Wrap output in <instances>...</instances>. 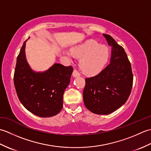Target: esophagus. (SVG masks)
Returning <instances> with one entry per match:
<instances>
[{
  "mask_svg": "<svg viewBox=\"0 0 151 151\" xmlns=\"http://www.w3.org/2000/svg\"><path fill=\"white\" fill-rule=\"evenodd\" d=\"M73 77H78V76H81V74H80L76 69H75L73 72Z\"/></svg>",
  "mask_w": 151,
  "mask_h": 151,
  "instance_id": "esophagus-1",
  "label": "esophagus"
}]
</instances>
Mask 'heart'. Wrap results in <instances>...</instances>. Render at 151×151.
Listing matches in <instances>:
<instances>
[{
    "label": "heart",
    "instance_id": "b5f03b06",
    "mask_svg": "<svg viewBox=\"0 0 151 151\" xmlns=\"http://www.w3.org/2000/svg\"><path fill=\"white\" fill-rule=\"evenodd\" d=\"M64 54L69 60H72L74 56L81 58L79 66L82 71L86 75H93L104 69L110 52L108 47L90 40L75 47L72 50H65Z\"/></svg>",
    "mask_w": 151,
    "mask_h": 151
}]
</instances>
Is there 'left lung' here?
<instances>
[{"instance_id": "1", "label": "left lung", "mask_w": 151, "mask_h": 151, "mask_svg": "<svg viewBox=\"0 0 151 151\" xmlns=\"http://www.w3.org/2000/svg\"><path fill=\"white\" fill-rule=\"evenodd\" d=\"M111 47L110 63L97 75L86 78L85 106L92 113L110 114L122 106L132 88L131 65L124 49L110 35L103 34Z\"/></svg>"}]
</instances>
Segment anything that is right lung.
Listing matches in <instances>:
<instances>
[{"label": "right lung", "mask_w": 151, "mask_h": 151, "mask_svg": "<svg viewBox=\"0 0 151 151\" xmlns=\"http://www.w3.org/2000/svg\"><path fill=\"white\" fill-rule=\"evenodd\" d=\"M25 41L17 58L14 85L19 99L31 113L41 117L56 115L63 107V95L73 69L54 63L43 72L31 69L25 54Z\"/></svg>", "instance_id": "right-lung-1"}]
</instances>
